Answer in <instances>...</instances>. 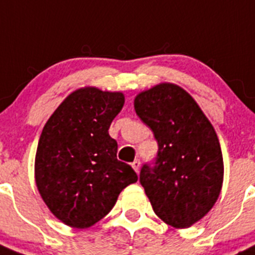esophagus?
I'll use <instances>...</instances> for the list:
<instances>
[{
    "instance_id": "obj_1",
    "label": "esophagus",
    "mask_w": 255,
    "mask_h": 255,
    "mask_svg": "<svg viewBox=\"0 0 255 255\" xmlns=\"http://www.w3.org/2000/svg\"><path fill=\"white\" fill-rule=\"evenodd\" d=\"M140 164H141L140 160H137V159H136V160H134L133 163H132V164H130V165H132V168H133V169L136 170V172H138V169H140Z\"/></svg>"
}]
</instances>
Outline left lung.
Instances as JSON below:
<instances>
[{
	"label": "left lung",
	"instance_id": "1",
	"mask_svg": "<svg viewBox=\"0 0 255 255\" xmlns=\"http://www.w3.org/2000/svg\"><path fill=\"white\" fill-rule=\"evenodd\" d=\"M134 110L158 141L154 165L143 164L140 182L155 214L186 229L216 204L223 158L213 126L180 86L160 83L134 97Z\"/></svg>",
	"mask_w": 255,
	"mask_h": 255
}]
</instances>
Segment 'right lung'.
<instances>
[{
	"mask_svg": "<svg viewBox=\"0 0 255 255\" xmlns=\"http://www.w3.org/2000/svg\"><path fill=\"white\" fill-rule=\"evenodd\" d=\"M125 105L122 92L83 87L59 105L42 129L34 161L35 185L57 220L87 229L109 213L125 187L138 177L117 159L109 136Z\"/></svg>",
	"mask_w": 255,
	"mask_h": 255,
	"instance_id": "1",
	"label": "right lung"
}]
</instances>
